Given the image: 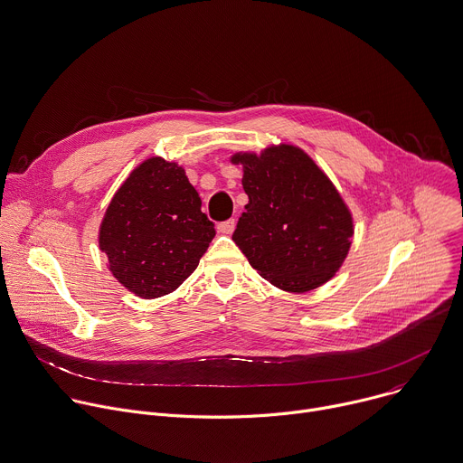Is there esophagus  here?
Here are the masks:
<instances>
[{"label":"esophagus","instance_id":"1","mask_svg":"<svg viewBox=\"0 0 463 463\" xmlns=\"http://www.w3.org/2000/svg\"><path fill=\"white\" fill-rule=\"evenodd\" d=\"M234 227H236V222H234V218H231V220L222 222V223L218 225V231H220L222 234H232Z\"/></svg>","mask_w":463,"mask_h":463}]
</instances>
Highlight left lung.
<instances>
[{"label":"left lung","mask_w":463,"mask_h":463,"mask_svg":"<svg viewBox=\"0 0 463 463\" xmlns=\"http://www.w3.org/2000/svg\"><path fill=\"white\" fill-rule=\"evenodd\" d=\"M249 196L232 234L249 263L274 287L307 292L342 267L353 218L320 167L294 145L234 154Z\"/></svg>","instance_id":"left-lung-1"}]
</instances>
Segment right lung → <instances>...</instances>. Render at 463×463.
<instances>
[{
    "label": "right lung",
    "mask_w": 463,
    "mask_h": 463,
    "mask_svg": "<svg viewBox=\"0 0 463 463\" xmlns=\"http://www.w3.org/2000/svg\"><path fill=\"white\" fill-rule=\"evenodd\" d=\"M216 231L178 164L148 158L114 194L99 249L114 278L139 298L178 288L198 267Z\"/></svg>",
    "instance_id": "add662e5"
}]
</instances>
